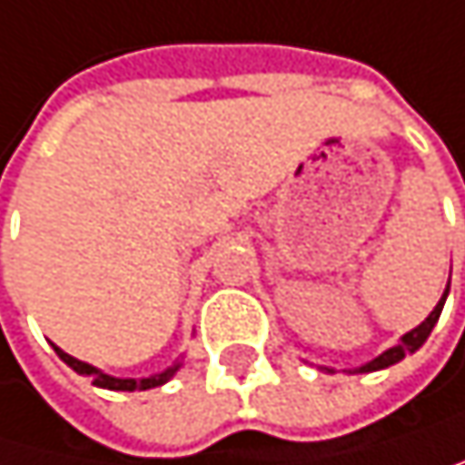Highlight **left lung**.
Returning <instances> with one entry per match:
<instances>
[{
	"label": "left lung",
	"instance_id": "obj_1",
	"mask_svg": "<svg viewBox=\"0 0 465 465\" xmlns=\"http://www.w3.org/2000/svg\"><path fill=\"white\" fill-rule=\"evenodd\" d=\"M450 275H452V270H450ZM447 294H450V283H447V289H444V294H441V301L436 303V309L430 312V317L421 322V325H416L413 331H408L394 347H389V350H383L378 358H372V361H367V363H361V367H355V370H350V375H361V372H378V370H386V367H391V363H400L405 355H411V352H416L424 341H427V336H430V331L436 328V322H439V317H441V309H444V301H447ZM320 370H325V372H333L331 367H320Z\"/></svg>",
	"mask_w": 465,
	"mask_h": 465
}]
</instances>
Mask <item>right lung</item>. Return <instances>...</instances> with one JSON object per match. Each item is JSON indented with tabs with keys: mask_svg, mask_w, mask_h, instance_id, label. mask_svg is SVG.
Returning a JSON list of instances; mask_svg holds the SVG:
<instances>
[{
	"mask_svg": "<svg viewBox=\"0 0 465 465\" xmlns=\"http://www.w3.org/2000/svg\"><path fill=\"white\" fill-rule=\"evenodd\" d=\"M54 352L68 363V367H71L76 375H84V378L93 381V386H98V389H110V391H145V389H156V386H164V383H168V381L182 370V358H179V361H173V367L162 370V372H156V375H151V378H115V375H107V372H102L98 367H93V363H84V361L68 355V352L60 350L57 344H54Z\"/></svg>",
	"mask_w": 465,
	"mask_h": 465,
	"instance_id": "1",
	"label": "right lung"
}]
</instances>
